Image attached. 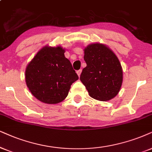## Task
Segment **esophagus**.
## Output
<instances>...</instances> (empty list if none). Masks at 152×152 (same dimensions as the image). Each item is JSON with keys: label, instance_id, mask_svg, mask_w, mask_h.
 <instances>
[{"label": "esophagus", "instance_id": "34e87169", "mask_svg": "<svg viewBox=\"0 0 152 152\" xmlns=\"http://www.w3.org/2000/svg\"><path fill=\"white\" fill-rule=\"evenodd\" d=\"M81 72H82V69H79V70H78L77 72H76V73H77V74L78 75V76H80V74H81Z\"/></svg>", "mask_w": 152, "mask_h": 152}]
</instances>
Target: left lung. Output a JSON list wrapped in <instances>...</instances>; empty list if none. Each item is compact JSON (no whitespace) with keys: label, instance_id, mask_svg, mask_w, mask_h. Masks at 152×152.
Wrapping results in <instances>:
<instances>
[{"label":"left lung","instance_id":"8db88e82","mask_svg":"<svg viewBox=\"0 0 152 152\" xmlns=\"http://www.w3.org/2000/svg\"><path fill=\"white\" fill-rule=\"evenodd\" d=\"M83 69L80 79L89 95L99 101H108L118 93L123 82V71L116 55L100 43L84 49Z\"/></svg>","mask_w":152,"mask_h":152}]
</instances>
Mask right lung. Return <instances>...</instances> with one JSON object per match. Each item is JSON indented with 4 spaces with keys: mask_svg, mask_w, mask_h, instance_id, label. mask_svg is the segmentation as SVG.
<instances>
[{
    "mask_svg": "<svg viewBox=\"0 0 152 152\" xmlns=\"http://www.w3.org/2000/svg\"><path fill=\"white\" fill-rule=\"evenodd\" d=\"M60 46H45L36 54L25 72L26 86L42 102L57 104L66 98L71 86L78 79Z\"/></svg>",
    "mask_w": 152,
    "mask_h": 152,
    "instance_id": "1",
    "label": "right lung"
}]
</instances>
